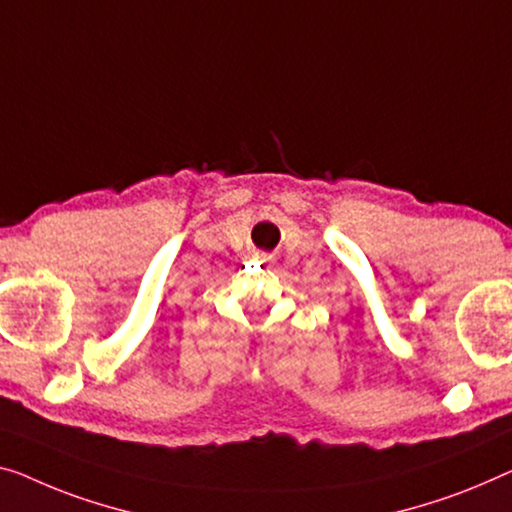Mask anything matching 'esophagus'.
Wrapping results in <instances>:
<instances>
[{
  "label": "esophagus",
  "mask_w": 512,
  "mask_h": 512,
  "mask_svg": "<svg viewBox=\"0 0 512 512\" xmlns=\"http://www.w3.org/2000/svg\"><path fill=\"white\" fill-rule=\"evenodd\" d=\"M257 259H262V262H266V259H269V255H264V253H257Z\"/></svg>",
  "instance_id": "34e87169"
}]
</instances>
